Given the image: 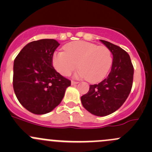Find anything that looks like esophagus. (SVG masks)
I'll use <instances>...</instances> for the list:
<instances>
[{"label": "esophagus", "mask_w": 152, "mask_h": 152, "mask_svg": "<svg viewBox=\"0 0 152 152\" xmlns=\"http://www.w3.org/2000/svg\"><path fill=\"white\" fill-rule=\"evenodd\" d=\"M79 83L78 82H75V81H71V85H77Z\"/></svg>", "instance_id": "34e87169"}]
</instances>
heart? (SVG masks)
<instances>
[{
  "mask_svg": "<svg viewBox=\"0 0 152 152\" xmlns=\"http://www.w3.org/2000/svg\"><path fill=\"white\" fill-rule=\"evenodd\" d=\"M52 64L62 76H69L79 67L75 76L96 83L106 77L113 65V55L106 46L85 41H75L64 46V51L56 52Z\"/></svg>",
  "mask_w": 152,
  "mask_h": 152,
  "instance_id": "heart-1",
  "label": "heart"
}]
</instances>
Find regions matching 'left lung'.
Returning <instances> with one entry per match:
<instances>
[{
    "label": "left lung",
    "mask_w": 152,
    "mask_h": 152,
    "mask_svg": "<svg viewBox=\"0 0 152 152\" xmlns=\"http://www.w3.org/2000/svg\"><path fill=\"white\" fill-rule=\"evenodd\" d=\"M100 41L113 54L111 71L100 83L90 85L81 102L91 114L102 117L115 112L126 100L132 87L134 68L127 52L111 42Z\"/></svg>",
    "instance_id": "left-lung-1"
}]
</instances>
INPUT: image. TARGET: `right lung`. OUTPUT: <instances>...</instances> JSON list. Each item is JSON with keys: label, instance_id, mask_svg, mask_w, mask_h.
<instances>
[{"label": "right lung", "instance_id": "1", "mask_svg": "<svg viewBox=\"0 0 152 152\" xmlns=\"http://www.w3.org/2000/svg\"><path fill=\"white\" fill-rule=\"evenodd\" d=\"M59 45L53 39L33 41L23 47L14 61V91L23 107L34 114L52 111L70 86V81L56 72L52 64Z\"/></svg>", "mask_w": 152, "mask_h": 152}]
</instances>
